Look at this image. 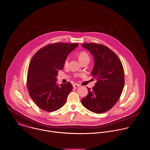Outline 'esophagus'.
Instances as JSON below:
<instances>
[{
	"mask_svg": "<svg viewBox=\"0 0 150 150\" xmlns=\"http://www.w3.org/2000/svg\"><path fill=\"white\" fill-rule=\"evenodd\" d=\"M79 87V85L78 84H76V83H75V84H73V87H74V88H78Z\"/></svg>",
	"mask_w": 150,
	"mask_h": 150,
	"instance_id": "obj_1",
	"label": "esophagus"
}]
</instances>
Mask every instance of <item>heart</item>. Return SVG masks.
I'll list each match as a JSON object with an SVG mask.
<instances>
[{
  "label": "heart",
  "instance_id": "obj_1",
  "mask_svg": "<svg viewBox=\"0 0 150 150\" xmlns=\"http://www.w3.org/2000/svg\"><path fill=\"white\" fill-rule=\"evenodd\" d=\"M78 58H79V61L81 63L83 62V61H84V60H90L89 55L85 51H81L78 53ZM68 64V59L66 58L64 61V66H67Z\"/></svg>",
  "mask_w": 150,
  "mask_h": 150
}]
</instances>
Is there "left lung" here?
I'll return each mask as SVG.
<instances>
[{
    "mask_svg": "<svg viewBox=\"0 0 150 150\" xmlns=\"http://www.w3.org/2000/svg\"><path fill=\"white\" fill-rule=\"evenodd\" d=\"M94 59L91 75L97 80L93 89L88 88V94L82 99L83 106L96 113H103L119 100L124 86V71L116 54L106 46L96 43L82 44Z\"/></svg>",
    "mask_w": 150,
    "mask_h": 150,
    "instance_id": "8db88e82",
    "label": "left lung"
}]
</instances>
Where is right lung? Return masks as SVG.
I'll use <instances>...</instances> for the list:
<instances>
[{
    "instance_id": "add662e5",
    "label": "right lung",
    "mask_w": 150,
    "mask_h": 150,
    "mask_svg": "<svg viewBox=\"0 0 150 150\" xmlns=\"http://www.w3.org/2000/svg\"><path fill=\"white\" fill-rule=\"evenodd\" d=\"M78 44H50L38 50L30 60L26 85L34 103L42 110L52 112L62 108L72 90L70 82L58 86L56 76L64 67L68 54Z\"/></svg>"
}]
</instances>
